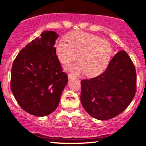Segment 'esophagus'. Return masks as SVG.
Here are the masks:
<instances>
[{"label":"esophagus","instance_id":"1","mask_svg":"<svg viewBox=\"0 0 146 146\" xmlns=\"http://www.w3.org/2000/svg\"><path fill=\"white\" fill-rule=\"evenodd\" d=\"M75 75H73V73H69V74H68V77L69 78H72V77H74Z\"/></svg>","mask_w":146,"mask_h":146}]
</instances>
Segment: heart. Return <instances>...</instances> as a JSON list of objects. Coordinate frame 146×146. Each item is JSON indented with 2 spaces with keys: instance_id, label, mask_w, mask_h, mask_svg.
<instances>
[{
  "instance_id": "b5f03b06",
  "label": "heart",
  "mask_w": 146,
  "mask_h": 146,
  "mask_svg": "<svg viewBox=\"0 0 146 146\" xmlns=\"http://www.w3.org/2000/svg\"><path fill=\"white\" fill-rule=\"evenodd\" d=\"M68 43L62 40L55 44L57 56L64 65L79 60L67 67L75 74L85 73L89 77L100 74L109 63L112 54L111 45L106 40L90 33L75 31L65 36Z\"/></svg>"
}]
</instances>
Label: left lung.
<instances>
[{"label": "left lung", "instance_id": "1", "mask_svg": "<svg viewBox=\"0 0 146 146\" xmlns=\"http://www.w3.org/2000/svg\"><path fill=\"white\" fill-rule=\"evenodd\" d=\"M135 67L125 50L114 55L98 76L81 82V102L85 110L101 121L115 117L127 108L135 95Z\"/></svg>", "mask_w": 146, "mask_h": 146}]
</instances>
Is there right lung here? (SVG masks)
I'll return each instance as SVG.
<instances>
[{
    "label": "right lung",
    "instance_id": "1",
    "mask_svg": "<svg viewBox=\"0 0 146 146\" xmlns=\"http://www.w3.org/2000/svg\"><path fill=\"white\" fill-rule=\"evenodd\" d=\"M58 37L53 31L42 32L13 63L11 89L19 106L32 115L44 117L54 112L68 82L54 47Z\"/></svg>",
    "mask_w": 146,
    "mask_h": 146
}]
</instances>
